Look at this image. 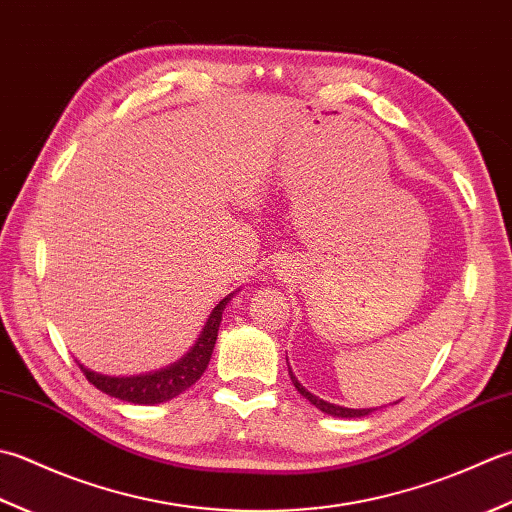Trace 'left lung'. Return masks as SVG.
Instances as JSON below:
<instances>
[{
    "label": "left lung",
    "mask_w": 512,
    "mask_h": 512,
    "mask_svg": "<svg viewBox=\"0 0 512 512\" xmlns=\"http://www.w3.org/2000/svg\"><path fill=\"white\" fill-rule=\"evenodd\" d=\"M289 375H291V382H294V387L298 389V393L302 395V398L309 400V402L314 404L316 409H320L322 413L333 415V417H364V415H369L371 411H375V409H347V406H338V404H331V402H327V400H320L318 395L309 393L305 387H302L296 375L291 373V369H289Z\"/></svg>",
    "instance_id": "1"
}]
</instances>
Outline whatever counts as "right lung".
Wrapping results in <instances>:
<instances>
[{
	"label": "right lung",
	"instance_id": "1",
	"mask_svg": "<svg viewBox=\"0 0 512 512\" xmlns=\"http://www.w3.org/2000/svg\"><path fill=\"white\" fill-rule=\"evenodd\" d=\"M232 296L234 294H229L221 302H218L210 314V318H207L201 336H198L194 347L187 351L181 360L170 364V367H165L161 371L143 373V375H130V378L101 375L97 371L86 369L83 364H79V367H81L83 375L88 378V382L95 384L99 391L108 393L110 398L132 402V404L168 402V400L176 398V395H181L185 389H190L192 384L205 373L207 364H210V358H212L225 305L232 300Z\"/></svg>",
	"mask_w": 512,
	"mask_h": 512
}]
</instances>
